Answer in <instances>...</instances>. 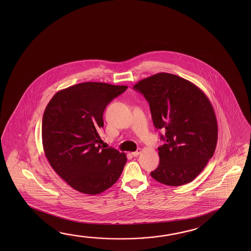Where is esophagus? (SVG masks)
<instances>
[{
	"label": "esophagus",
	"mask_w": 251,
	"mask_h": 251,
	"mask_svg": "<svg viewBox=\"0 0 251 251\" xmlns=\"http://www.w3.org/2000/svg\"><path fill=\"white\" fill-rule=\"evenodd\" d=\"M141 152H142V150H141V149H138L136 151L132 152L131 155L133 156H137L139 155Z\"/></svg>",
	"instance_id": "obj_1"
}]
</instances>
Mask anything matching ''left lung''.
I'll return each mask as SVG.
<instances>
[{"mask_svg": "<svg viewBox=\"0 0 251 251\" xmlns=\"http://www.w3.org/2000/svg\"><path fill=\"white\" fill-rule=\"evenodd\" d=\"M148 100L156 129L165 130L160 162L151 173L162 184L179 186L201 173L217 144V120L205 93L179 76L159 73L133 87Z\"/></svg>", "mask_w": 251, "mask_h": 251, "instance_id": "obj_1", "label": "left lung"}]
</instances>
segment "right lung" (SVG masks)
Segmentation results:
<instances>
[{
	"instance_id": "obj_1",
	"label": "right lung",
	"mask_w": 251,
	"mask_h": 251,
	"mask_svg": "<svg viewBox=\"0 0 251 251\" xmlns=\"http://www.w3.org/2000/svg\"><path fill=\"white\" fill-rule=\"evenodd\" d=\"M127 86L79 83L58 91L46 106L42 122L44 151L54 171L71 187L95 195L118 180L125 153L101 148L98 131L103 112Z\"/></svg>"
}]
</instances>
